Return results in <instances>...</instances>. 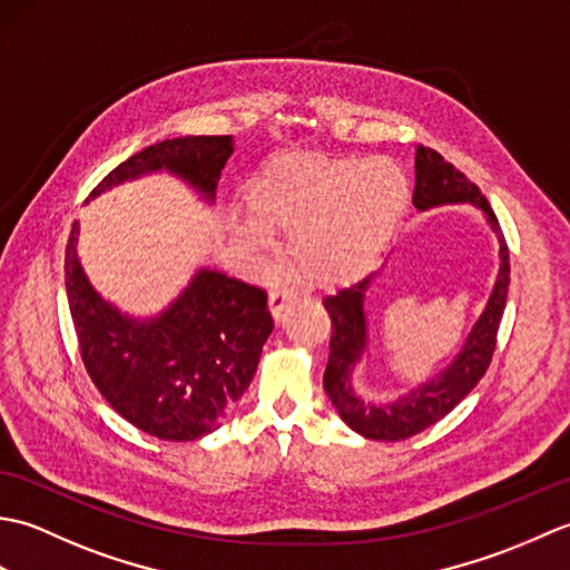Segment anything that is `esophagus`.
Here are the masks:
<instances>
[{"mask_svg": "<svg viewBox=\"0 0 570 570\" xmlns=\"http://www.w3.org/2000/svg\"><path fill=\"white\" fill-rule=\"evenodd\" d=\"M294 301H296V292H294L292 286H286V284L272 286V288H269V311H272L274 321L282 318L286 306H292Z\"/></svg>", "mask_w": 570, "mask_h": 570, "instance_id": "obj_1", "label": "esophagus"}]
</instances>
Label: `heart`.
I'll return each mask as SVG.
<instances>
[{
	"label": "heart",
	"instance_id": "obj_1",
	"mask_svg": "<svg viewBox=\"0 0 570 570\" xmlns=\"http://www.w3.org/2000/svg\"><path fill=\"white\" fill-rule=\"evenodd\" d=\"M409 200V176L392 159L296 151L249 178L245 203L257 225L242 235L259 249L272 247L266 229L292 237L288 257L301 282L341 288L382 262Z\"/></svg>",
	"mask_w": 570,
	"mask_h": 570
}]
</instances>
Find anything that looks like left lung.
I'll return each mask as SVG.
<instances>
[{
    "label": "left lung",
    "instance_id": "left-lung-1",
    "mask_svg": "<svg viewBox=\"0 0 570 570\" xmlns=\"http://www.w3.org/2000/svg\"><path fill=\"white\" fill-rule=\"evenodd\" d=\"M470 200L485 210L488 220L500 239V276L494 284V292L488 301V308L482 313L475 328H472L463 353L448 367L441 377L431 380L421 390L406 394L402 402L372 406L353 394L350 386V372L362 350H365V313H362V292L370 278H362L353 288H343L341 294L325 298L333 323L331 335V355L328 367L323 374V386L328 392L331 402L341 411L343 421L350 429L357 431L365 439L374 441H404L423 429L433 426L443 419L448 411H453L463 399L472 392L482 374L488 372L494 345H498V331L507 304V286H510V249H507L504 235L498 223V215L492 213L488 198L482 196L475 184H470L465 174L445 161L443 156L431 147L416 149V186H414V205L419 210L433 208L443 203H463Z\"/></svg>",
    "mask_w": 570,
    "mask_h": 570
}]
</instances>
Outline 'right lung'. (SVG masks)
Here are the masks:
<instances>
[{
    "label": "right lung",
    "mask_w": 570,
    "mask_h": 570,
    "mask_svg": "<svg viewBox=\"0 0 570 570\" xmlns=\"http://www.w3.org/2000/svg\"><path fill=\"white\" fill-rule=\"evenodd\" d=\"M233 137L205 135L156 141L112 168L102 190L166 166L215 196ZM78 223L66 245V292L82 365L119 416L161 441H196L220 423L247 390L274 321L266 294L237 278L200 272L186 294L151 323H135L107 306L82 276Z\"/></svg>",
    "instance_id": "obj_1"
}]
</instances>
